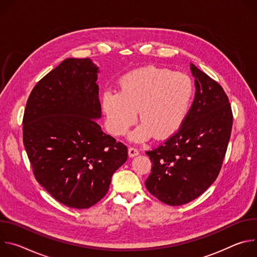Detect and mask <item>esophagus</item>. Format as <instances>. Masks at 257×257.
<instances>
[{
  "label": "esophagus",
  "mask_w": 257,
  "mask_h": 257,
  "mask_svg": "<svg viewBox=\"0 0 257 257\" xmlns=\"http://www.w3.org/2000/svg\"><path fill=\"white\" fill-rule=\"evenodd\" d=\"M128 154H129L130 158H133V157H136V156L139 155V151L137 149H135V148H129Z\"/></svg>",
  "instance_id": "obj_1"
}]
</instances>
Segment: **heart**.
<instances>
[{
    "mask_svg": "<svg viewBox=\"0 0 257 257\" xmlns=\"http://www.w3.org/2000/svg\"><path fill=\"white\" fill-rule=\"evenodd\" d=\"M119 87V92L105 91L102 95L106 126L114 135L122 136L134 124L138 111L142 123L130 135L136 142L177 131L188 115L194 94L188 75L154 66L127 73Z\"/></svg>",
    "mask_w": 257,
    "mask_h": 257,
    "instance_id": "heart-1",
    "label": "heart"
}]
</instances>
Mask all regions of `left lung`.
<instances>
[{"label": "left lung", "instance_id": "8db88e82", "mask_svg": "<svg viewBox=\"0 0 257 257\" xmlns=\"http://www.w3.org/2000/svg\"><path fill=\"white\" fill-rule=\"evenodd\" d=\"M190 70L196 91L185 121L166 142L146 152L153 164L146 189L174 206L197 198L215 181L233 124L222 86L192 63Z\"/></svg>", "mask_w": 257, "mask_h": 257}]
</instances>
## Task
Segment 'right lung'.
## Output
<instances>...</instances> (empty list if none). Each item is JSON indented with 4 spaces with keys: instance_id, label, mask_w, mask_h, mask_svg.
Instances as JSON below:
<instances>
[{
    "instance_id": "right-lung-1",
    "label": "right lung",
    "mask_w": 257,
    "mask_h": 257,
    "mask_svg": "<svg viewBox=\"0 0 257 257\" xmlns=\"http://www.w3.org/2000/svg\"><path fill=\"white\" fill-rule=\"evenodd\" d=\"M98 73L89 58L64 60L34 86L24 111L23 143L35 179L72 208L98 202L128 157L126 145L95 121Z\"/></svg>"
}]
</instances>
